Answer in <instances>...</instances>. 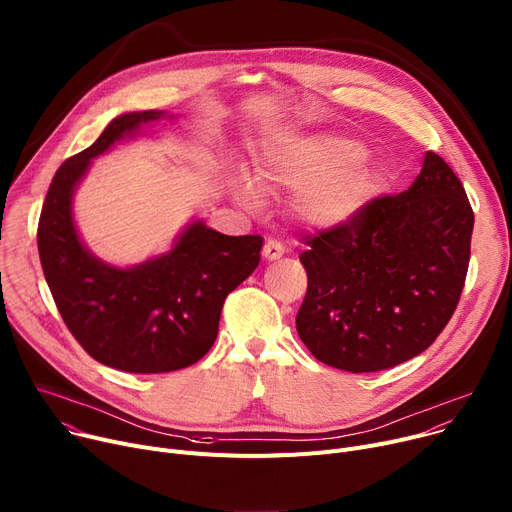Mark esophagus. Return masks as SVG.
<instances>
[{"label":"esophagus","instance_id":"34e87169","mask_svg":"<svg viewBox=\"0 0 512 512\" xmlns=\"http://www.w3.org/2000/svg\"><path fill=\"white\" fill-rule=\"evenodd\" d=\"M283 254H285V248H283V244L277 242V240H268V242L264 244V248H262V256H264V260H268V262L283 258Z\"/></svg>","mask_w":512,"mask_h":512}]
</instances>
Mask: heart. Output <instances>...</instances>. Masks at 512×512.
Listing matches in <instances>:
<instances>
[{
  "instance_id": "heart-1",
  "label": "heart",
  "mask_w": 512,
  "mask_h": 512,
  "mask_svg": "<svg viewBox=\"0 0 512 512\" xmlns=\"http://www.w3.org/2000/svg\"><path fill=\"white\" fill-rule=\"evenodd\" d=\"M262 190H295L293 209L313 227L340 229L355 223L383 188V172L357 141L334 139L274 149L254 164ZM233 192L258 205V190L246 174H235Z\"/></svg>"
}]
</instances>
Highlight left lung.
<instances>
[{
  "instance_id": "1",
  "label": "left lung",
  "mask_w": 512,
  "mask_h": 512,
  "mask_svg": "<svg viewBox=\"0 0 512 512\" xmlns=\"http://www.w3.org/2000/svg\"><path fill=\"white\" fill-rule=\"evenodd\" d=\"M474 211L435 151L400 194L346 227L303 238L307 293L297 334L320 363L373 373L426 350L449 324L469 264Z\"/></svg>"
}]
</instances>
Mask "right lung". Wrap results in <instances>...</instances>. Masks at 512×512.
<instances>
[{"label":"right lung","instance_id":"add662e5","mask_svg":"<svg viewBox=\"0 0 512 512\" xmlns=\"http://www.w3.org/2000/svg\"><path fill=\"white\" fill-rule=\"evenodd\" d=\"M164 116H116L88 149L63 162L36 231L47 285L73 338L98 363L141 375L178 371L207 355L225 297L256 270L262 250L260 235H225L199 219L170 252L131 268L106 264L84 246L71 213L77 184L94 157Z\"/></svg>","mask_w":512,"mask_h":512}]
</instances>
